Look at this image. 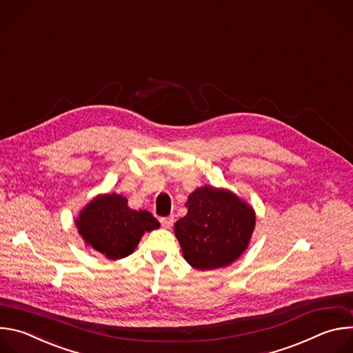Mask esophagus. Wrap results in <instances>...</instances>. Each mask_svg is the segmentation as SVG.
Here are the masks:
<instances>
[{"label":"esophagus","instance_id":"esophagus-1","mask_svg":"<svg viewBox=\"0 0 353 353\" xmlns=\"http://www.w3.org/2000/svg\"><path fill=\"white\" fill-rule=\"evenodd\" d=\"M161 223L165 229H170L174 223V218L173 216H166V218H161Z\"/></svg>","mask_w":353,"mask_h":353}]
</instances>
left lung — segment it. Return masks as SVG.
I'll list each match as a JSON object with an SVG mask.
<instances>
[{
	"instance_id": "obj_1",
	"label": "left lung",
	"mask_w": 353,
	"mask_h": 353,
	"mask_svg": "<svg viewBox=\"0 0 353 353\" xmlns=\"http://www.w3.org/2000/svg\"><path fill=\"white\" fill-rule=\"evenodd\" d=\"M188 212L174 225L185 261L201 271L232 264L245 250L256 215L226 190L203 187L185 203Z\"/></svg>"
}]
</instances>
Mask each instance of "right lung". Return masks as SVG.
Segmentation results:
<instances>
[{"mask_svg":"<svg viewBox=\"0 0 353 353\" xmlns=\"http://www.w3.org/2000/svg\"><path fill=\"white\" fill-rule=\"evenodd\" d=\"M85 243L110 260L130 256L142 234L158 229L161 223L148 211H134L119 194L94 198L77 219Z\"/></svg>","mask_w":353,"mask_h":353,"instance_id":"1","label":"right lung"}]
</instances>
